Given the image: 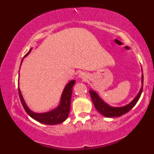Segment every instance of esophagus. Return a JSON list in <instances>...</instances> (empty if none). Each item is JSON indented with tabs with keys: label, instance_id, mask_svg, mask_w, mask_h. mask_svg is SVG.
<instances>
[{
	"label": "esophagus",
	"instance_id": "esophagus-1",
	"mask_svg": "<svg viewBox=\"0 0 154 154\" xmlns=\"http://www.w3.org/2000/svg\"><path fill=\"white\" fill-rule=\"evenodd\" d=\"M79 77L83 79H85L88 77V75L87 74L85 73V72H80V73L79 74Z\"/></svg>",
	"mask_w": 154,
	"mask_h": 154
}]
</instances>
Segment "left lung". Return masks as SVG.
<instances>
[{"mask_svg":"<svg viewBox=\"0 0 154 154\" xmlns=\"http://www.w3.org/2000/svg\"><path fill=\"white\" fill-rule=\"evenodd\" d=\"M141 82H142V87L140 90L139 93L136 95L133 100L130 102L128 105L122 107H112L108 105L106 103L103 101L101 98H100L99 95L93 90H90L89 93L91 95L93 103L94 104V106L96 110L103 115L106 117H116V116H120L123 114L128 113L130 109L134 107V106L138 101L140 97L141 93L143 91V75H142V79H141Z\"/></svg>","mask_w":154,"mask_h":154,"instance_id":"8db88e82","label":"left lung"}]
</instances>
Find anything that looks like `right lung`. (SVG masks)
<instances>
[{
    "instance_id": "add662e5",
    "label": "right lung",
    "mask_w": 154,
    "mask_h": 154,
    "mask_svg": "<svg viewBox=\"0 0 154 154\" xmlns=\"http://www.w3.org/2000/svg\"><path fill=\"white\" fill-rule=\"evenodd\" d=\"M31 51L32 48H30L29 52L24 56V57L27 56L31 52ZM22 61L23 59L22 60ZM21 64H22V63H21ZM75 83V80H71L65 86L62 95H61L59 105L56 109H53V110L50 111H48V112L35 113L31 111L26 104L24 98H23L20 89H19V88H18L19 98H20V100L22 102L24 110L27 113L28 115L31 116L32 119H34L40 123L45 124V125H57V124L62 123L68 117L69 113L70 111V105H71L72 88H73Z\"/></svg>"
}]
</instances>
